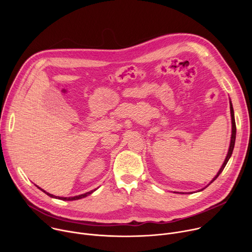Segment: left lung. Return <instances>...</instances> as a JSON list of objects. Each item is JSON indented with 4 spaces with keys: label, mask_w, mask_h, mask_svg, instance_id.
<instances>
[{
    "label": "left lung",
    "mask_w": 252,
    "mask_h": 252,
    "mask_svg": "<svg viewBox=\"0 0 252 252\" xmlns=\"http://www.w3.org/2000/svg\"><path fill=\"white\" fill-rule=\"evenodd\" d=\"M229 105H230V116H231V137H230V143H229V148H228V152H227V155H226V158H225V159H224V161H223V163H222V165H221V167H220V169L219 170V172L217 173V175H215L212 179H211V182L205 187V188H203V189H199V190H197V191H201V190H203L204 189H206L210 184H212L215 179H217L218 177H219V175L222 172V170L224 169V167H225V165H226V163L228 162V160H229V158H230V157H231V155H232V152H233V149H234V145H235V137H236V126H235V120H234V112H233V106H232V103H231V100H229ZM175 193H183V194H185V193H187V192H175ZM189 193H192V192H189Z\"/></svg>",
    "instance_id": "obj_1"
}]
</instances>
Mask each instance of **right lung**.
I'll return each instance as SVG.
<instances>
[{
  "mask_svg": "<svg viewBox=\"0 0 252 252\" xmlns=\"http://www.w3.org/2000/svg\"><path fill=\"white\" fill-rule=\"evenodd\" d=\"M37 188H38L39 189H41L43 192H45L46 194H48L49 196H51V197H53V198H57V199H62V200H77V199H81V198H84V197H86V196H88V195L92 194L94 191H95V190H96V189H94V190H91V191H89V192H86V193H84V194H80V195H77V196L63 197V196H56V195H54V194H51V193L47 192L46 190H44L43 189H41V188H40V187H38V186H37Z\"/></svg>",
  "mask_w": 252,
  "mask_h": 252,
  "instance_id": "right-lung-1",
  "label": "right lung"
}]
</instances>
